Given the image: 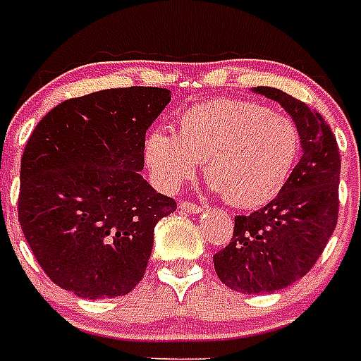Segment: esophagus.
Masks as SVG:
<instances>
[{"label":"esophagus","mask_w":361,"mask_h":361,"mask_svg":"<svg viewBox=\"0 0 361 361\" xmlns=\"http://www.w3.org/2000/svg\"><path fill=\"white\" fill-rule=\"evenodd\" d=\"M180 210L189 212V214H199V212H202V208H200L199 204H192V202H189V200H183V202L180 204Z\"/></svg>","instance_id":"34e87169"}]
</instances>
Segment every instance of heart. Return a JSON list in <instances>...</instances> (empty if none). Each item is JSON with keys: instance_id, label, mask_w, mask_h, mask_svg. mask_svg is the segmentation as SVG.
Segmentation results:
<instances>
[{"instance_id": "1", "label": "heart", "mask_w": 361, "mask_h": 361, "mask_svg": "<svg viewBox=\"0 0 361 361\" xmlns=\"http://www.w3.org/2000/svg\"><path fill=\"white\" fill-rule=\"evenodd\" d=\"M299 151V132L288 117L227 98L189 107L178 117L176 134L155 130L145 140V161L162 189H178L204 162L208 183L235 208L271 202Z\"/></svg>"}]
</instances>
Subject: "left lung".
<instances>
[{
	"instance_id": "1",
	"label": "left lung",
	"mask_w": 361,
	"mask_h": 361,
	"mask_svg": "<svg viewBox=\"0 0 361 361\" xmlns=\"http://www.w3.org/2000/svg\"><path fill=\"white\" fill-rule=\"evenodd\" d=\"M254 92L279 102L290 114L302 149L276 199L250 216H236L233 238L214 255L217 276L227 288L259 295L302 279L334 235L341 155L329 125L305 102L272 87Z\"/></svg>"
}]
</instances>
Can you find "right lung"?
<instances>
[{
	"instance_id": "add662e5",
	"label": "right lung",
	"mask_w": 361,
	"mask_h": 361,
	"mask_svg": "<svg viewBox=\"0 0 361 361\" xmlns=\"http://www.w3.org/2000/svg\"><path fill=\"white\" fill-rule=\"evenodd\" d=\"M170 100L157 87L100 90L52 107L32 132L18 221L62 290L111 299L144 279L155 225L176 210L140 174L145 132Z\"/></svg>"
}]
</instances>
